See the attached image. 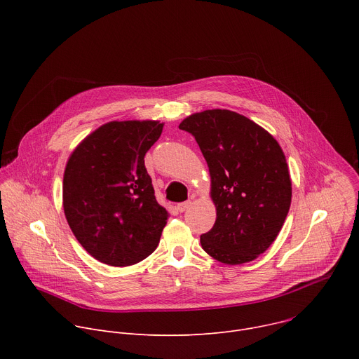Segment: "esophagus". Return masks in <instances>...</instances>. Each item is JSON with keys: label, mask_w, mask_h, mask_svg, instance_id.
<instances>
[{"label": "esophagus", "mask_w": 359, "mask_h": 359, "mask_svg": "<svg viewBox=\"0 0 359 359\" xmlns=\"http://www.w3.org/2000/svg\"><path fill=\"white\" fill-rule=\"evenodd\" d=\"M191 204V201L189 200V201H183V203H179L177 204V210L180 212V213H183V212H186L187 209H189V206Z\"/></svg>", "instance_id": "obj_1"}]
</instances>
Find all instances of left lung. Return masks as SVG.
<instances>
[{"instance_id": "obj_1", "label": "left lung", "mask_w": 359, "mask_h": 359, "mask_svg": "<svg viewBox=\"0 0 359 359\" xmlns=\"http://www.w3.org/2000/svg\"><path fill=\"white\" fill-rule=\"evenodd\" d=\"M208 162L217 217L200 236L203 250L220 263L252 262L277 238L291 204V179L278 142L260 125L227 109L183 119Z\"/></svg>"}]
</instances>
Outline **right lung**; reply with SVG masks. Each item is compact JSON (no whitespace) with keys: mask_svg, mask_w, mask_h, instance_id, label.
<instances>
[{"mask_svg":"<svg viewBox=\"0 0 359 359\" xmlns=\"http://www.w3.org/2000/svg\"><path fill=\"white\" fill-rule=\"evenodd\" d=\"M162 130L159 121H112L71 153L62 184L65 217L100 263L136 264L161 241L169 213L155 197L144 155Z\"/></svg>","mask_w":359,"mask_h":359,"instance_id":"add662e5","label":"right lung"}]
</instances>
